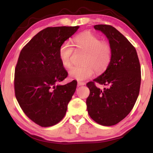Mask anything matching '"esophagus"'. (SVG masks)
Listing matches in <instances>:
<instances>
[{
  "mask_svg": "<svg viewBox=\"0 0 153 153\" xmlns=\"http://www.w3.org/2000/svg\"><path fill=\"white\" fill-rule=\"evenodd\" d=\"M86 84L84 82H77V86H84Z\"/></svg>",
  "mask_w": 153,
  "mask_h": 153,
  "instance_id": "34e87169",
  "label": "esophagus"
}]
</instances>
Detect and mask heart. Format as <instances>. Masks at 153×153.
Wrapping results in <instances>:
<instances>
[{
    "label": "heart",
    "instance_id": "b5f03b06",
    "mask_svg": "<svg viewBox=\"0 0 153 153\" xmlns=\"http://www.w3.org/2000/svg\"><path fill=\"white\" fill-rule=\"evenodd\" d=\"M74 45L79 50L86 53L83 61L84 65L74 66L69 75L77 80H85L91 77L96 71L101 74L106 71L112 60V47L109 43L102 41L99 37L89 32L79 33L74 38ZM74 48L68 42L62 44L59 55L62 65L65 68L71 65Z\"/></svg>",
    "mask_w": 153,
    "mask_h": 153
}]
</instances>
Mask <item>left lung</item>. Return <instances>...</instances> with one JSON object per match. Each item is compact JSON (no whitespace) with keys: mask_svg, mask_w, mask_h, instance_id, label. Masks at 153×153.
Instances as JSON below:
<instances>
[{"mask_svg":"<svg viewBox=\"0 0 153 153\" xmlns=\"http://www.w3.org/2000/svg\"><path fill=\"white\" fill-rule=\"evenodd\" d=\"M94 27L107 36L113 55L104 73L86 84L90 90L87 110L97 123L111 126L123 120L135 105L140 88V65L136 48L117 30L109 25H96ZM95 82L107 88L102 91Z\"/></svg>","mask_w":153,"mask_h":153,"instance_id":"obj_1","label":"left lung"}]
</instances>
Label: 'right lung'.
Masks as SVG:
<instances>
[{
    "mask_svg": "<svg viewBox=\"0 0 153 153\" xmlns=\"http://www.w3.org/2000/svg\"><path fill=\"white\" fill-rule=\"evenodd\" d=\"M79 27H46L21 51L15 69V97L25 115L42 127L53 126L63 120L76 91L75 80L58 84L68 75L59 51Z\"/></svg>",
    "mask_w": 153,
    "mask_h": 153,
    "instance_id": "right-lung-1",
    "label": "right lung"
}]
</instances>
